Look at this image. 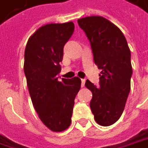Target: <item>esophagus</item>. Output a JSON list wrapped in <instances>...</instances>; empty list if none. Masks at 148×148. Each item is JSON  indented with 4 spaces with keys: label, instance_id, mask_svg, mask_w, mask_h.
Wrapping results in <instances>:
<instances>
[{
    "label": "esophagus",
    "instance_id": "esophagus-1",
    "mask_svg": "<svg viewBox=\"0 0 148 148\" xmlns=\"http://www.w3.org/2000/svg\"><path fill=\"white\" fill-rule=\"evenodd\" d=\"M85 83H86V79H81V87H84L85 86Z\"/></svg>",
    "mask_w": 148,
    "mask_h": 148
}]
</instances>
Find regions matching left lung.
<instances>
[{
  "mask_svg": "<svg viewBox=\"0 0 148 148\" xmlns=\"http://www.w3.org/2000/svg\"><path fill=\"white\" fill-rule=\"evenodd\" d=\"M78 23L90 40L95 63L101 69L98 88L88 79L86 82L92 92L90 107L96 122L109 126L120 118L130 90V51L122 31L105 18L90 16L78 19Z\"/></svg>",
  "mask_w": 148,
  "mask_h": 148,
  "instance_id": "obj_1",
  "label": "left lung"
}]
</instances>
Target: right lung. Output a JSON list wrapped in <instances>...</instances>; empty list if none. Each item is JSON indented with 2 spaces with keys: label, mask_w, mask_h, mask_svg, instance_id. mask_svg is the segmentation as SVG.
<instances>
[{
  "label": "right lung",
  "mask_w": 148,
  "mask_h": 148,
  "mask_svg": "<svg viewBox=\"0 0 148 148\" xmlns=\"http://www.w3.org/2000/svg\"><path fill=\"white\" fill-rule=\"evenodd\" d=\"M74 30L73 22L49 23L32 34L25 47L23 70L35 111L52 131L69 127L74 99L81 80L78 77L58 80L63 47Z\"/></svg>",
  "instance_id": "right-lung-1"
}]
</instances>
